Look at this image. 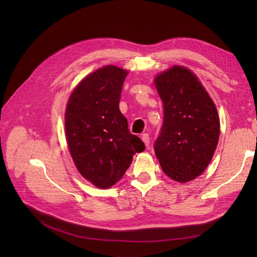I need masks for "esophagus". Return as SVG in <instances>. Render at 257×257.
I'll list each match as a JSON object with an SVG mask.
<instances>
[{
    "mask_svg": "<svg viewBox=\"0 0 257 257\" xmlns=\"http://www.w3.org/2000/svg\"><path fill=\"white\" fill-rule=\"evenodd\" d=\"M142 140H143V142L145 143L146 147L149 148V146H150V137H149V134L144 133L143 136H142Z\"/></svg>",
    "mask_w": 257,
    "mask_h": 257,
    "instance_id": "1",
    "label": "esophagus"
}]
</instances>
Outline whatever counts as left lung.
<instances>
[{
  "mask_svg": "<svg viewBox=\"0 0 257 257\" xmlns=\"http://www.w3.org/2000/svg\"><path fill=\"white\" fill-rule=\"evenodd\" d=\"M164 123L154 143L161 169L178 182L195 179L209 165L220 136V118L198 78L173 66L155 78Z\"/></svg>",
  "mask_w": 257,
  "mask_h": 257,
  "instance_id": "8db88e82",
  "label": "left lung"
}]
</instances>
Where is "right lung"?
<instances>
[{"label":"right lung","instance_id":"1","mask_svg":"<svg viewBox=\"0 0 257 257\" xmlns=\"http://www.w3.org/2000/svg\"><path fill=\"white\" fill-rule=\"evenodd\" d=\"M128 72L107 65L84 78L72 92L65 111V134L74 163L93 185L117 182L145 144L128 129L118 103Z\"/></svg>","mask_w":257,"mask_h":257}]
</instances>
